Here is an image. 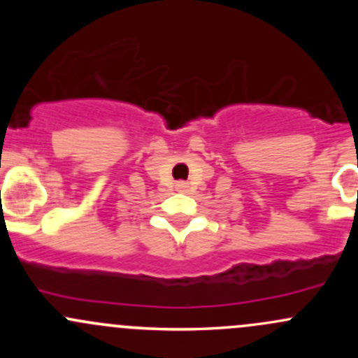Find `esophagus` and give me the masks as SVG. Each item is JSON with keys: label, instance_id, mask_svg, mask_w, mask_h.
Returning <instances> with one entry per match:
<instances>
[{"label": "esophagus", "instance_id": "esophagus-1", "mask_svg": "<svg viewBox=\"0 0 358 358\" xmlns=\"http://www.w3.org/2000/svg\"><path fill=\"white\" fill-rule=\"evenodd\" d=\"M176 190H178V192H187V190H189V183L178 182L176 183Z\"/></svg>", "mask_w": 358, "mask_h": 358}]
</instances>
